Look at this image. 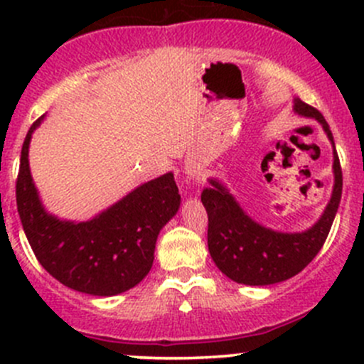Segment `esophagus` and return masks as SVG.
I'll use <instances>...</instances> for the list:
<instances>
[{"label":"esophagus","mask_w":364,"mask_h":364,"mask_svg":"<svg viewBox=\"0 0 364 364\" xmlns=\"http://www.w3.org/2000/svg\"><path fill=\"white\" fill-rule=\"evenodd\" d=\"M185 176H186V181L200 183L203 181V168H200L197 164H186Z\"/></svg>","instance_id":"1"}]
</instances>
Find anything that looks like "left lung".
I'll use <instances>...</instances> for the list:
<instances>
[{"label": "left lung", "mask_w": 364, "mask_h": 364, "mask_svg": "<svg viewBox=\"0 0 364 364\" xmlns=\"http://www.w3.org/2000/svg\"><path fill=\"white\" fill-rule=\"evenodd\" d=\"M297 116L315 119L333 146L331 199L321 218L301 232H284L253 220L220 179L209 178L203 200L208 211V248L216 267L236 284L273 285L296 277L314 260L324 245L341 199V168L335 141L324 116L294 98Z\"/></svg>", "instance_id": "1"}]
</instances>
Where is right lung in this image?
Segmentation results:
<instances>
[{
	"mask_svg": "<svg viewBox=\"0 0 364 364\" xmlns=\"http://www.w3.org/2000/svg\"><path fill=\"white\" fill-rule=\"evenodd\" d=\"M43 116L29 128L17 176V211L36 259L58 282L91 296H116L146 278L160 230L178 213L174 174L160 176L84 222L58 218L43 205L29 171V142Z\"/></svg>",
	"mask_w": 364,
	"mask_h": 364,
	"instance_id": "add662e5",
	"label": "right lung"
}]
</instances>
